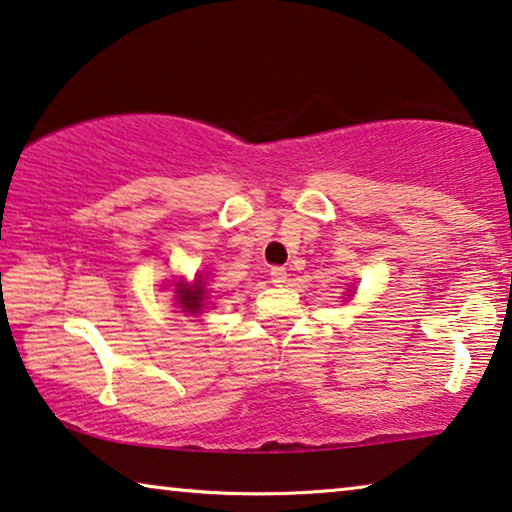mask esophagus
I'll return each instance as SVG.
<instances>
[{
	"label": "esophagus",
	"mask_w": 512,
	"mask_h": 512,
	"mask_svg": "<svg viewBox=\"0 0 512 512\" xmlns=\"http://www.w3.org/2000/svg\"><path fill=\"white\" fill-rule=\"evenodd\" d=\"M270 279H272V284L281 286V284H286L288 274H286L284 268H279V265H274V268H270Z\"/></svg>",
	"instance_id": "34e87169"
}]
</instances>
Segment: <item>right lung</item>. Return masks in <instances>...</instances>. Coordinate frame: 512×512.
Listing matches in <instances>:
<instances>
[{"label": "right lung", "mask_w": 512, "mask_h": 512, "mask_svg": "<svg viewBox=\"0 0 512 512\" xmlns=\"http://www.w3.org/2000/svg\"><path fill=\"white\" fill-rule=\"evenodd\" d=\"M180 302L182 307L187 311H198L201 309V302H203V295H205V288H203V281L198 279L194 284V291L191 288H187V284H180Z\"/></svg>", "instance_id": "obj_1"}]
</instances>
